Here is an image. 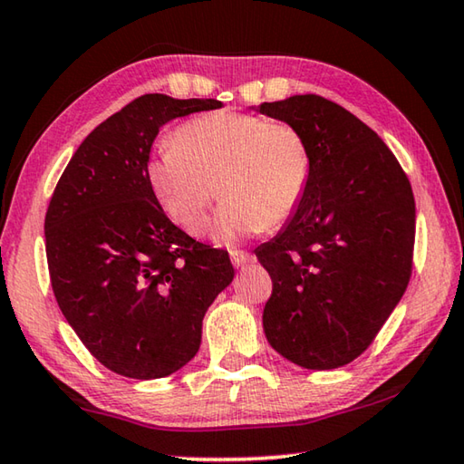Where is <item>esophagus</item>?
<instances>
[{
    "mask_svg": "<svg viewBox=\"0 0 464 464\" xmlns=\"http://www.w3.org/2000/svg\"><path fill=\"white\" fill-rule=\"evenodd\" d=\"M254 260H256V257L247 254V251H241V249L231 251V262H233L235 268H246V266L254 264Z\"/></svg>",
    "mask_w": 464,
    "mask_h": 464,
    "instance_id": "obj_1",
    "label": "esophagus"
}]
</instances>
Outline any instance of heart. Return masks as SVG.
Returning <instances> with one entry per match:
<instances>
[{
    "mask_svg": "<svg viewBox=\"0 0 464 464\" xmlns=\"http://www.w3.org/2000/svg\"><path fill=\"white\" fill-rule=\"evenodd\" d=\"M313 157L288 122L235 110L194 116L161 140L147 161V182L166 215L200 235L215 184L225 202L213 223L217 243H233L288 221L307 194Z\"/></svg>",
    "mask_w": 464,
    "mask_h": 464,
    "instance_id": "heart-1",
    "label": "heart"
}]
</instances>
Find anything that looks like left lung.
I'll return each mask as SVG.
<instances>
[{"mask_svg": "<svg viewBox=\"0 0 464 464\" xmlns=\"http://www.w3.org/2000/svg\"><path fill=\"white\" fill-rule=\"evenodd\" d=\"M254 110L296 127L313 157L301 207L256 249L272 278L264 334L290 362L340 368L372 343L410 282L411 184L382 139L332 100L304 93Z\"/></svg>", "mask_w": 464, "mask_h": 464, "instance_id": "obj_1", "label": "left lung"}]
</instances>
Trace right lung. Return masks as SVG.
Instances as JSON below:
<instances>
[{
  "instance_id": "right-lung-1",
  "label": "right lung",
  "mask_w": 464,
  "mask_h": 464,
  "mask_svg": "<svg viewBox=\"0 0 464 464\" xmlns=\"http://www.w3.org/2000/svg\"><path fill=\"white\" fill-rule=\"evenodd\" d=\"M218 100L145 93L77 147L44 217L54 298L77 337L108 371L163 379L200 348L204 313L231 285L229 254L169 221L147 182L163 124Z\"/></svg>"
}]
</instances>
